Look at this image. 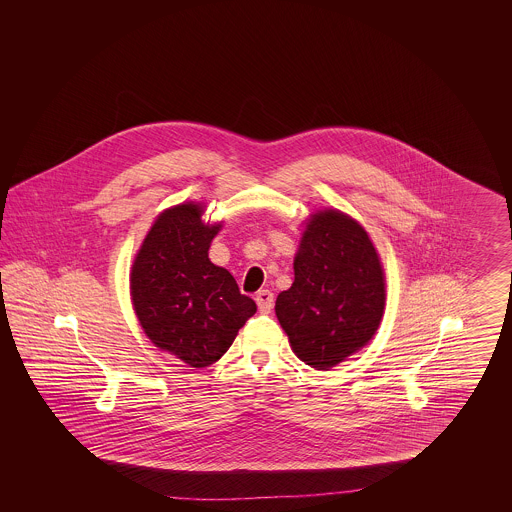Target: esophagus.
<instances>
[{
    "mask_svg": "<svg viewBox=\"0 0 512 512\" xmlns=\"http://www.w3.org/2000/svg\"><path fill=\"white\" fill-rule=\"evenodd\" d=\"M255 301H257L259 311L263 315H268L272 311V307H274V293L270 292V290H259L257 295H255Z\"/></svg>",
    "mask_w": 512,
    "mask_h": 512,
    "instance_id": "1",
    "label": "esophagus"
}]
</instances>
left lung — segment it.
Listing matches in <instances>:
<instances>
[{
	"instance_id": "left-lung-1",
	"label": "left lung",
	"mask_w": 512,
	"mask_h": 512,
	"mask_svg": "<svg viewBox=\"0 0 512 512\" xmlns=\"http://www.w3.org/2000/svg\"><path fill=\"white\" fill-rule=\"evenodd\" d=\"M293 270L292 288L276 299V317L293 353L328 370L378 330L384 270L365 228L340 211H322L307 224Z\"/></svg>"
}]
</instances>
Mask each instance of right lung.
Listing matches in <instances>:
<instances>
[{
  "label": "right lung",
  "mask_w": 512,
  "mask_h": 512,
  "mask_svg": "<svg viewBox=\"0 0 512 512\" xmlns=\"http://www.w3.org/2000/svg\"><path fill=\"white\" fill-rule=\"evenodd\" d=\"M201 213L194 203L161 213L130 276L134 311L147 338L194 368L219 361L257 311L234 276L209 261L220 224H203Z\"/></svg>",
  "instance_id": "right-lung-1"
}]
</instances>
